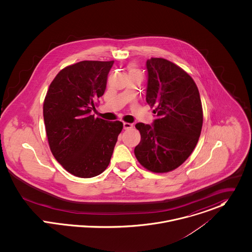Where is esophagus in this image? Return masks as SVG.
Masks as SVG:
<instances>
[{
	"instance_id": "obj_1",
	"label": "esophagus",
	"mask_w": 252,
	"mask_h": 252,
	"mask_svg": "<svg viewBox=\"0 0 252 252\" xmlns=\"http://www.w3.org/2000/svg\"><path fill=\"white\" fill-rule=\"evenodd\" d=\"M133 127V125L132 124H129V123H124V129H130Z\"/></svg>"
}]
</instances>
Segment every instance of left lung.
<instances>
[{"mask_svg":"<svg viewBox=\"0 0 252 252\" xmlns=\"http://www.w3.org/2000/svg\"><path fill=\"white\" fill-rule=\"evenodd\" d=\"M146 101L155 108L151 125L138 123L141 141L134 154L142 166L166 173L191 155L201 134L203 110L198 88L180 66L162 58L147 61Z\"/></svg>","mask_w":252,"mask_h":252,"instance_id":"obj_1","label":"left lung"}]
</instances>
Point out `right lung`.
I'll return each mask as SVG.
<instances>
[{"label": "right lung", "mask_w": 252, "mask_h": 252, "mask_svg": "<svg viewBox=\"0 0 252 252\" xmlns=\"http://www.w3.org/2000/svg\"><path fill=\"white\" fill-rule=\"evenodd\" d=\"M114 61H82L62 69L47 91L43 118L50 150L70 174L93 178L110 163L120 121L91 115L102 96Z\"/></svg>", "instance_id": "right-lung-1"}]
</instances>
